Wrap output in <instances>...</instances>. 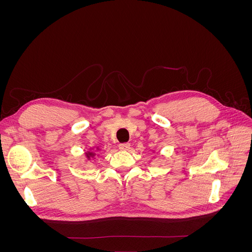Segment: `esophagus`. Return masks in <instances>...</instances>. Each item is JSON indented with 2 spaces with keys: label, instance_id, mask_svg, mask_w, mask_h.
<instances>
[{
  "label": "esophagus",
  "instance_id": "esophagus-1",
  "mask_svg": "<svg viewBox=\"0 0 252 252\" xmlns=\"http://www.w3.org/2000/svg\"><path fill=\"white\" fill-rule=\"evenodd\" d=\"M119 148H120L121 150L127 151V150L130 149V144H129V143H121V144L119 145Z\"/></svg>",
  "mask_w": 252,
  "mask_h": 252
}]
</instances>
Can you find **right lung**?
I'll use <instances>...</instances> for the list:
<instances>
[{
	"label": "right lung",
	"instance_id": "1",
	"mask_svg": "<svg viewBox=\"0 0 252 252\" xmlns=\"http://www.w3.org/2000/svg\"><path fill=\"white\" fill-rule=\"evenodd\" d=\"M86 156H87V158H90L91 157H94V152H88V154H87Z\"/></svg>",
	"mask_w": 252,
	"mask_h": 252
}]
</instances>
